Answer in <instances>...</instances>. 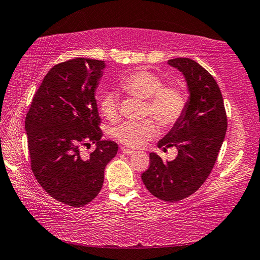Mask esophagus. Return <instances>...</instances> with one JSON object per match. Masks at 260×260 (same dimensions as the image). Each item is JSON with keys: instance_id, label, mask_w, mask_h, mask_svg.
Returning a JSON list of instances; mask_svg holds the SVG:
<instances>
[{"instance_id": "1", "label": "esophagus", "mask_w": 260, "mask_h": 260, "mask_svg": "<svg viewBox=\"0 0 260 260\" xmlns=\"http://www.w3.org/2000/svg\"><path fill=\"white\" fill-rule=\"evenodd\" d=\"M121 153H124L125 155H131V154H133L134 151L133 150H129V148H126V147H121Z\"/></svg>"}]
</instances>
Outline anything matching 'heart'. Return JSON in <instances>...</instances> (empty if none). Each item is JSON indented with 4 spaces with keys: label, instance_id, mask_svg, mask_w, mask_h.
Listing matches in <instances>:
<instances>
[{
    "label": "heart",
    "instance_id": "b5f03b06",
    "mask_svg": "<svg viewBox=\"0 0 260 260\" xmlns=\"http://www.w3.org/2000/svg\"><path fill=\"white\" fill-rule=\"evenodd\" d=\"M120 87L131 95L146 101L144 114L150 115L164 128L174 126L184 115L186 97L181 88L163 86L164 82L155 74L136 70L125 76ZM99 110L105 118L115 120L118 116V102L115 92H106L99 103ZM156 125L151 118L141 121H125L113 129V136L121 144L140 147L156 134Z\"/></svg>",
    "mask_w": 260,
    "mask_h": 260
}]
</instances>
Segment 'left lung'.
Here are the masks:
<instances>
[{"label": "left lung", "instance_id": "1", "mask_svg": "<svg viewBox=\"0 0 260 260\" xmlns=\"http://www.w3.org/2000/svg\"><path fill=\"white\" fill-rule=\"evenodd\" d=\"M168 63L184 76L190 96L184 115L157 146L164 151L174 146L178 155L164 162L150 153V168L142 181L154 197L175 202L194 193L211 173L227 131V115L217 81L202 66L189 58Z\"/></svg>", "mask_w": 260, "mask_h": 260}]
</instances>
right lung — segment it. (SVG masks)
I'll use <instances>...</instances> for the list:
<instances>
[{"mask_svg":"<svg viewBox=\"0 0 260 260\" xmlns=\"http://www.w3.org/2000/svg\"><path fill=\"white\" fill-rule=\"evenodd\" d=\"M105 61L76 58L48 71L25 117L31 170L57 201L80 208L102 190L104 171L118 151L102 140L95 91ZM96 145L89 156L80 146Z\"/></svg>","mask_w":260,"mask_h":260,"instance_id":"obj_1","label":"right lung"}]
</instances>
